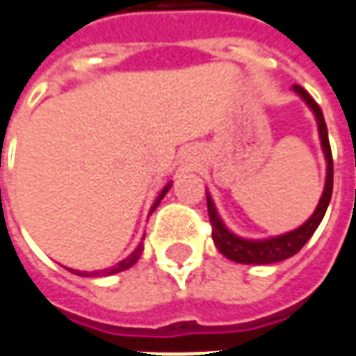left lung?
I'll return each instance as SVG.
<instances>
[{
  "label": "left lung",
  "instance_id": "1",
  "mask_svg": "<svg viewBox=\"0 0 356 356\" xmlns=\"http://www.w3.org/2000/svg\"><path fill=\"white\" fill-rule=\"evenodd\" d=\"M294 93L300 95L306 105L312 108L314 117L318 120V130H320V140H321V149H323V156L327 161V177H325V188L321 193L320 204L318 209L314 210L310 218L306 220L300 228L292 229L289 234H282L277 238L269 239H243L232 234L224 222L220 220L216 207L212 202L210 195H207V204H209V218L212 224V239H214V245L218 248V251L228 257V259L236 261V263H245V265H270V263H279L296 255L300 249L306 245V241L312 238V234L318 229L320 222L323 220V214L330 207L331 193H333V159H331V146L330 138H327V127H325V120H323V113H321L320 105L310 97V93L304 89V87L294 86Z\"/></svg>",
  "mask_w": 356,
  "mask_h": 356
}]
</instances>
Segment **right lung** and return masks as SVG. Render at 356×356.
<instances>
[{
	"instance_id": "obj_1",
	"label": "right lung",
	"mask_w": 356,
	"mask_h": 356,
	"mask_svg": "<svg viewBox=\"0 0 356 356\" xmlns=\"http://www.w3.org/2000/svg\"><path fill=\"white\" fill-rule=\"evenodd\" d=\"M169 187H171V183H168V187H165V188H163V191H161V193H159L158 200H156V202H154V207H152V212L158 209V204H159V202H161V198L165 197V193H168V191H169ZM142 251H144V245L140 243V245H138V248L134 249V251H132L130 255H128L127 259H122V261H120V263H118V265H115V267H111V269L95 270V273H79V270H72V269H70V270H72V273H76V275H81V277H108V275H115V273H120V270L130 269V267H132V265H134V263H136V261L140 259Z\"/></svg>"
}]
</instances>
